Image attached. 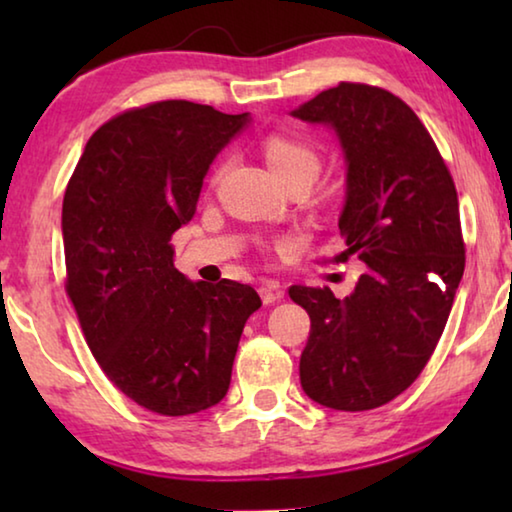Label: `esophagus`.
Masks as SVG:
<instances>
[{"instance_id":"esophagus-1","label":"esophagus","mask_w":512,"mask_h":512,"mask_svg":"<svg viewBox=\"0 0 512 512\" xmlns=\"http://www.w3.org/2000/svg\"><path fill=\"white\" fill-rule=\"evenodd\" d=\"M259 296H262L264 305H273V302H277V300L284 296V291H282V287L277 282L266 280V282L259 284Z\"/></svg>"}]
</instances>
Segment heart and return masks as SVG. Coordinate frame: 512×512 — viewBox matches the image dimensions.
Returning a JSON list of instances; mask_svg holds the SVG:
<instances>
[{"label": "heart", "mask_w": 512, "mask_h": 512, "mask_svg": "<svg viewBox=\"0 0 512 512\" xmlns=\"http://www.w3.org/2000/svg\"><path fill=\"white\" fill-rule=\"evenodd\" d=\"M262 151L268 167L273 169V173L282 183L300 176L311 180L318 176L320 155L316 153L314 146L296 140V137L268 135L262 144Z\"/></svg>", "instance_id": "obj_1"}]
</instances>
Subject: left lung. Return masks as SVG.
Here are the masks:
<instances>
[{
  "instance_id": "obj_1",
  "label": "left lung",
  "mask_w": 512,
  "mask_h": 512,
  "mask_svg": "<svg viewBox=\"0 0 512 512\" xmlns=\"http://www.w3.org/2000/svg\"><path fill=\"white\" fill-rule=\"evenodd\" d=\"M291 115L339 135L343 255L366 262L343 300L329 287L289 289L311 318L300 384L329 409L370 411L420 377L447 325L465 271L456 187L418 115L384 88L343 81Z\"/></svg>"
}]
</instances>
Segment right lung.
Here are the masks:
<instances>
[{
	"label": "right lung",
	"instance_id": "1",
	"mask_svg": "<svg viewBox=\"0 0 512 512\" xmlns=\"http://www.w3.org/2000/svg\"><path fill=\"white\" fill-rule=\"evenodd\" d=\"M246 124L248 112L183 99L119 112L92 133L65 189V291L106 377L153 413L219 404L262 307L248 284L185 280L169 244L216 153Z\"/></svg>",
	"mask_w": 512,
	"mask_h": 512
}]
</instances>
